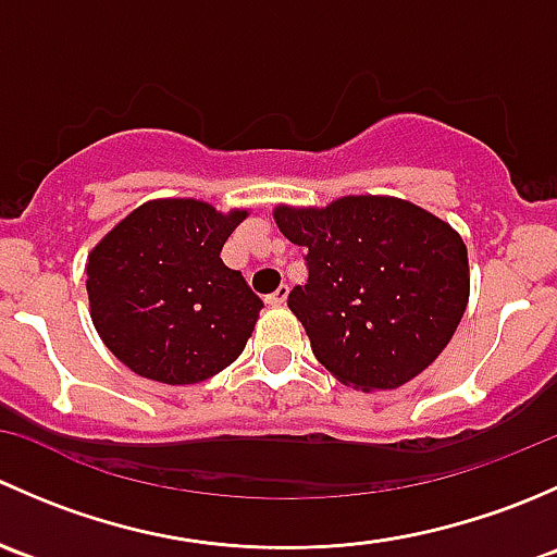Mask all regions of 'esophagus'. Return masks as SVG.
<instances>
[{
  "mask_svg": "<svg viewBox=\"0 0 557 557\" xmlns=\"http://www.w3.org/2000/svg\"><path fill=\"white\" fill-rule=\"evenodd\" d=\"M285 299H288V285H280V288L274 290V294L267 296V305L269 307H283Z\"/></svg>",
  "mask_w": 557,
  "mask_h": 557,
  "instance_id": "obj_1",
  "label": "esophagus"
}]
</instances>
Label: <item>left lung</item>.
Listing matches in <instances>:
<instances>
[{"label": "left lung", "instance_id": "left-lung-1", "mask_svg": "<svg viewBox=\"0 0 557 557\" xmlns=\"http://www.w3.org/2000/svg\"><path fill=\"white\" fill-rule=\"evenodd\" d=\"M274 221L307 250L310 277L288 307L339 383L391 391L436 361L469 305V256L450 223L372 194L277 205Z\"/></svg>", "mask_w": 557, "mask_h": 557}]
</instances>
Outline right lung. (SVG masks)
<instances>
[{"instance_id": "obj_1", "label": "right lung", "mask_w": 557, "mask_h": 557, "mask_svg": "<svg viewBox=\"0 0 557 557\" xmlns=\"http://www.w3.org/2000/svg\"><path fill=\"white\" fill-rule=\"evenodd\" d=\"M247 215L199 199H153L88 252L94 329L123 367L194 385L237 361L263 301L221 250Z\"/></svg>"}]
</instances>
